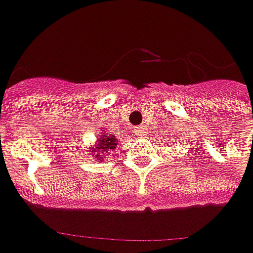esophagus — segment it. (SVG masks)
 <instances>
[{
  "instance_id": "1",
  "label": "esophagus",
  "mask_w": 253,
  "mask_h": 253,
  "mask_svg": "<svg viewBox=\"0 0 253 253\" xmlns=\"http://www.w3.org/2000/svg\"><path fill=\"white\" fill-rule=\"evenodd\" d=\"M145 132H146V128H145L143 125H139V126H136V129H135V133H136L138 136H142V135H145Z\"/></svg>"
}]
</instances>
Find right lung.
<instances>
[{"label": "right lung", "mask_w": 253, "mask_h": 253, "mask_svg": "<svg viewBox=\"0 0 253 253\" xmlns=\"http://www.w3.org/2000/svg\"><path fill=\"white\" fill-rule=\"evenodd\" d=\"M118 145V141L114 135H110V133H105L102 131V133L98 135L97 141L94 142V145H91L88 148V152L91 153V156L94 159H97V162L104 161V156L107 153H110V151L115 149Z\"/></svg>", "instance_id": "obj_1"}]
</instances>
